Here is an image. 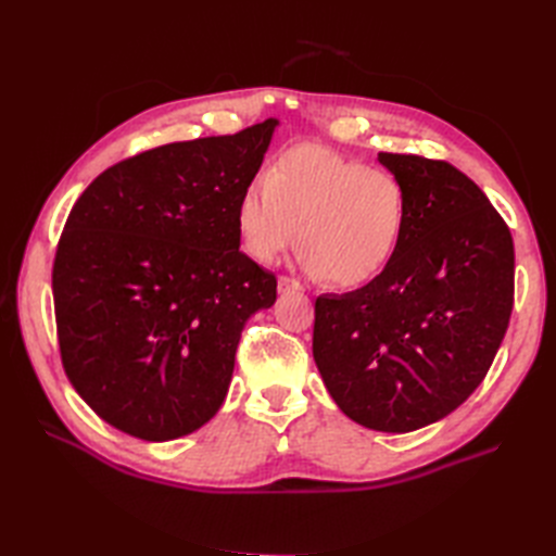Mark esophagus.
Segmentation results:
<instances>
[{
  "label": "esophagus",
  "instance_id": "1",
  "mask_svg": "<svg viewBox=\"0 0 556 556\" xmlns=\"http://www.w3.org/2000/svg\"><path fill=\"white\" fill-rule=\"evenodd\" d=\"M278 290L285 294V292H304V288H301V282L294 280V278H288V276H280L278 278Z\"/></svg>",
  "mask_w": 556,
  "mask_h": 556
}]
</instances>
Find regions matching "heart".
Masks as SVG:
<instances>
[{"label":"heart","mask_w":556,"mask_h":556,"mask_svg":"<svg viewBox=\"0 0 556 556\" xmlns=\"http://www.w3.org/2000/svg\"><path fill=\"white\" fill-rule=\"evenodd\" d=\"M408 204L396 176L327 146L296 143L245 185L237 231L252 260H278L296 237L299 264L313 278L359 288L394 260Z\"/></svg>","instance_id":"b5f03b06"}]
</instances>
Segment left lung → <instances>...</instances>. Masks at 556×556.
Listing matches in <instances>:
<instances>
[{
  "label": "left lung",
  "instance_id": "8db88e82",
  "mask_svg": "<svg viewBox=\"0 0 556 556\" xmlns=\"http://www.w3.org/2000/svg\"><path fill=\"white\" fill-rule=\"evenodd\" d=\"M408 217L384 271L315 301L313 357L331 399L357 425L408 433L476 392L506 336L515 294L508 225L452 164L380 153Z\"/></svg>",
  "mask_w": 556,
  "mask_h": 556
}]
</instances>
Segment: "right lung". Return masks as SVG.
I'll return each mask as SVG.
<instances>
[{
    "label": "right lung",
    "mask_w": 556,
    "mask_h": 556,
    "mask_svg": "<svg viewBox=\"0 0 556 556\" xmlns=\"http://www.w3.org/2000/svg\"><path fill=\"white\" fill-rule=\"evenodd\" d=\"M276 127L268 117L117 162L66 217L53 264L64 371L134 439L204 427L227 396L248 317L276 304V276L243 255L237 231L239 197Z\"/></svg>",
    "instance_id": "obj_1"
}]
</instances>
